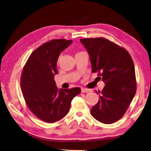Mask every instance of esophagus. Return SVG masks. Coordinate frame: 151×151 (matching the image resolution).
<instances>
[{
    "label": "esophagus",
    "mask_w": 151,
    "mask_h": 151,
    "mask_svg": "<svg viewBox=\"0 0 151 151\" xmlns=\"http://www.w3.org/2000/svg\"><path fill=\"white\" fill-rule=\"evenodd\" d=\"M91 90L89 89H86V88H82L81 89V92L82 93H88V92H91Z\"/></svg>",
    "instance_id": "34e87169"
}]
</instances>
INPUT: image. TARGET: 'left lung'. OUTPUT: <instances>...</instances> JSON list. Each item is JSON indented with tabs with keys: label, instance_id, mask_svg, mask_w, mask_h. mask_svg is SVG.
I'll return each instance as SVG.
<instances>
[{
	"label": "left lung",
	"instance_id": "8db88e82",
	"mask_svg": "<svg viewBox=\"0 0 151 151\" xmlns=\"http://www.w3.org/2000/svg\"><path fill=\"white\" fill-rule=\"evenodd\" d=\"M88 51L92 72H98L105 86L91 114L104 124L123 116L136 93L135 67L127 50L104 38L81 39Z\"/></svg>",
	"mask_w": 151,
	"mask_h": 151
}]
</instances>
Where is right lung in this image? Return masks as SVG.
Returning <instances> with one entry per match:
<instances>
[{"label": "right lung", "mask_w": 151, "mask_h": 151, "mask_svg": "<svg viewBox=\"0 0 151 151\" xmlns=\"http://www.w3.org/2000/svg\"><path fill=\"white\" fill-rule=\"evenodd\" d=\"M72 42L58 39L41 45L30 55L22 70L21 88L26 103L45 122L54 123L64 117L72 99L81 93L79 88L58 89L54 80L58 57Z\"/></svg>", "instance_id": "obj_1"}]
</instances>
